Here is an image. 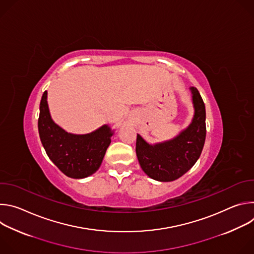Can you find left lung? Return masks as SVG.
Returning a JSON list of instances; mask_svg holds the SVG:
<instances>
[{
	"mask_svg": "<svg viewBox=\"0 0 254 254\" xmlns=\"http://www.w3.org/2000/svg\"><path fill=\"white\" fill-rule=\"evenodd\" d=\"M195 108L190 126L175 138L150 144L139 134L135 153L142 171L160 182H171L187 173L199 159L206 137V111L196 87H190Z\"/></svg>",
	"mask_w": 254,
	"mask_h": 254,
	"instance_id": "obj_1",
	"label": "left lung"
}]
</instances>
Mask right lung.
<instances>
[{
    "mask_svg": "<svg viewBox=\"0 0 254 254\" xmlns=\"http://www.w3.org/2000/svg\"><path fill=\"white\" fill-rule=\"evenodd\" d=\"M38 129L49 159L64 175L73 179L86 178L98 170L114 134L106 125L86 134L65 131L51 119L47 91L40 102Z\"/></svg>",
    "mask_w": 254,
    "mask_h": 254,
    "instance_id": "right-lung-1",
    "label": "right lung"
}]
</instances>
